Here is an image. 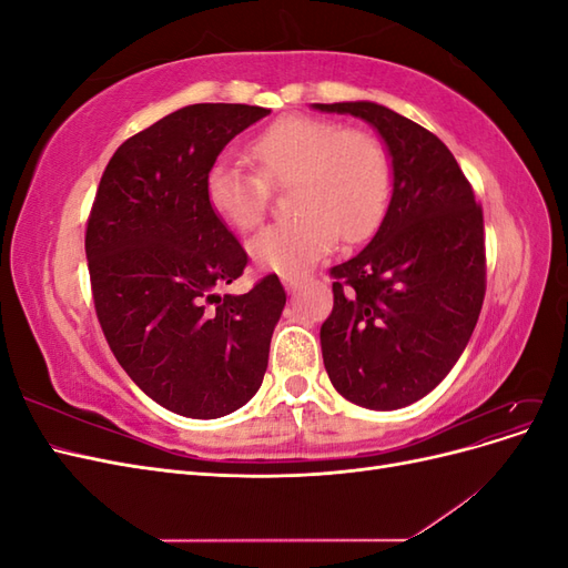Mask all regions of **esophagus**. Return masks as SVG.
Listing matches in <instances>:
<instances>
[{
  "label": "esophagus",
  "mask_w": 568,
  "mask_h": 568,
  "mask_svg": "<svg viewBox=\"0 0 568 568\" xmlns=\"http://www.w3.org/2000/svg\"><path fill=\"white\" fill-rule=\"evenodd\" d=\"M282 282H284V286H286L288 291H298V288H301V280H298V277H291V274H286V277H282Z\"/></svg>",
  "instance_id": "obj_1"
}]
</instances>
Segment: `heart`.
<instances>
[{"label":"heart","mask_w":568,"mask_h":568,"mask_svg":"<svg viewBox=\"0 0 568 568\" xmlns=\"http://www.w3.org/2000/svg\"><path fill=\"white\" fill-rule=\"evenodd\" d=\"M255 170L217 159L205 175L213 213L236 232L265 220L272 186H288L296 215L251 239L248 253L263 270L301 274L329 253L338 236L365 242L386 215L390 161L365 130H346L320 115H284L251 142Z\"/></svg>","instance_id":"heart-1"}]
</instances>
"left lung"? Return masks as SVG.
I'll list each match as a JSON object with an SVG mask.
<instances>
[{"instance_id": "1", "label": "left lung", "mask_w": 568, "mask_h": 568, "mask_svg": "<svg viewBox=\"0 0 568 568\" xmlns=\"http://www.w3.org/2000/svg\"><path fill=\"white\" fill-rule=\"evenodd\" d=\"M315 109L367 120L390 153L388 211L372 242L329 270L320 341L343 398L398 409L432 393L471 338L486 296L484 211L434 132L372 101Z\"/></svg>"}]
</instances>
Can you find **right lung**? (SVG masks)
I'll return each instance as SVG.
<instances>
[{"mask_svg":"<svg viewBox=\"0 0 568 568\" xmlns=\"http://www.w3.org/2000/svg\"><path fill=\"white\" fill-rule=\"evenodd\" d=\"M270 111L194 104L118 146L84 232L94 311L115 359L151 400L192 419L246 405L267 369L286 294L267 274L220 296L248 255L205 199V175Z\"/></svg>","mask_w":568,"mask_h":568,"instance_id":"add662e5","label":"right lung"}]
</instances>
